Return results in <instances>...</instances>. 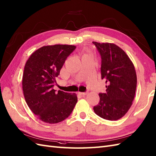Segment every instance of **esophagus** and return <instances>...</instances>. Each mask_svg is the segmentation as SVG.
I'll list each match as a JSON object with an SVG mask.
<instances>
[{"mask_svg": "<svg viewBox=\"0 0 156 156\" xmlns=\"http://www.w3.org/2000/svg\"><path fill=\"white\" fill-rule=\"evenodd\" d=\"M78 94H80V95H82V96H85V95L87 94H88V92H78Z\"/></svg>", "mask_w": 156, "mask_h": 156, "instance_id": "1", "label": "esophagus"}]
</instances>
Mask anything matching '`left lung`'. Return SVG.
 I'll return each mask as SVG.
<instances>
[{"label":"left lung","mask_w":156,"mask_h":156,"mask_svg":"<svg viewBox=\"0 0 156 156\" xmlns=\"http://www.w3.org/2000/svg\"><path fill=\"white\" fill-rule=\"evenodd\" d=\"M101 56V77L106 92L100 93L95 113L108 120H118L127 113L134 98L137 77L132 62L119 46L112 43L92 42Z\"/></svg>","instance_id":"1"}]
</instances>
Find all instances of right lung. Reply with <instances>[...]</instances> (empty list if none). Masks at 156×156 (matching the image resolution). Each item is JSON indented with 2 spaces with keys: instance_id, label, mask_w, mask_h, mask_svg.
<instances>
[{
  "instance_id": "add662e5",
  "label": "right lung",
  "mask_w": 156,
  "mask_h": 156,
  "mask_svg": "<svg viewBox=\"0 0 156 156\" xmlns=\"http://www.w3.org/2000/svg\"><path fill=\"white\" fill-rule=\"evenodd\" d=\"M75 46H45L31 54L24 66L23 90L29 108L38 118L48 124H56L67 118L78 98L76 94L53 88L56 77Z\"/></svg>"
}]
</instances>
